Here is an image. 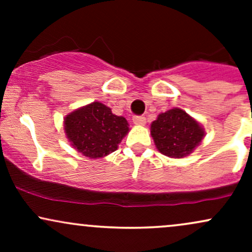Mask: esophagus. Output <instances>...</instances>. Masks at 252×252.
<instances>
[{
  "label": "esophagus",
  "instance_id": "1",
  "mask_svg": "<svg viewBox=\"0 0 252 252\" xmlns=\"http://www.w3.org/2000/svg\"><path fill=\"white\" fill-rule=\"evenodd\" d=\"M132 122H134L136 126H144V124H146V117L134 116L132 117Z\"/></svg>",
  "mask_w": 252,
  "mask_h": 252
}]
</instances>
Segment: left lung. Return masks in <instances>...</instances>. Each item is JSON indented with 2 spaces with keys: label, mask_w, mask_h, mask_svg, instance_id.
<instances>
[{
  "label": "left lung",
  "mask_w": 252,
  "mask_h": 252,
  "mask_svg": "<svg viewBox=\"0 0 252 252\" xmlns=\"http://www.w3.org/2000/svg\"><path fill=\"white\" fill-rule=\"evenodd\" d=\"M150 134L161 154L181 158L200 144L205 131L186 111L174 108L158 115L150 126Z\"/></svg>",
  "instance_id": "left-lung-1"
}]
</instances>
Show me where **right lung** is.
Here are the masks:
<instances>
[{"label":"right lung","mask_w":252,"mask_h":252,"mask_svg":"<svg viewBox=\"0 0 252 252\" xmlns=\"http://www.w3.org/2000/svg\"><path fill=\"white\" fill-rule=\"evenodd\" d=\"M129 124L103 103L94 102L74 110L63 120V129L72 147L90 158L109 155L128 134Z\"/></svg>","instance_id":"1"}]
</instances>
